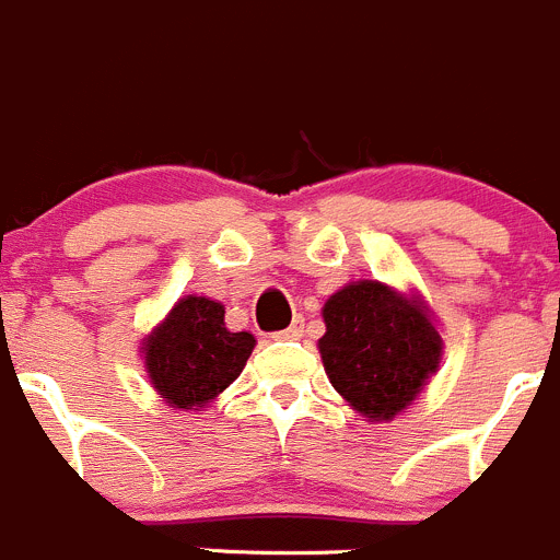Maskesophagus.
Instances as JSON below:
<instances>
[{
    "label": "esophagus",
    "mask_w": 560,
    "mask_h": 560,
    "mask_svg": "<svg viewBox=\"0 0 560 560\" xmlns=\"http://www.w3.org/2000/svg\"><path fill=\"white\" fill-rule=\"evenodd\" d=\"M302 336V319H294V325L285 327V330L275 332L271 338H280V341H291V338H300Z\"/></svg>",
    "instance_id": "34e87169"
}]
</instances>
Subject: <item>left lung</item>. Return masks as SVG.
Returning <instances> with one entry per match:
<instances>
[{
  "instance_id": "1",
  "label": "left lung",
  "mask_w": 560,
  "mask_h": 560,
  "mask_svg": "<svg viewBox=\"0 0 560 560\" xmlns=\"http://www.w3.org/2000/svg\"><path fill=\"white\" fill-rule=\"evenodd\" d=\"M319 352L332 388L369 422H388L439 372L441 341L428 305L377 280L343 285L322 307Z\"/></svg>"
}]
</instances>
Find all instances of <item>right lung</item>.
Here are the masks:
<instances>
[{
	"label": "right lung",
	"instance_id": "obj_1",
	"mask_svg": "<svg viewBox=\"0 0 560 560\" xmlns=\"http://www.w3.org/2000/svg\"><path fill=\"white\" fill-rule=\"evenodd\" d=\"M253 350V332L228 330L222 302L194 294L177 300L141 347L152 388L172 408L186 410L213 402L238 377Z\"/></svg>",
	"mask_w": 560,
	"mask_h": 560
}]
</instances>
